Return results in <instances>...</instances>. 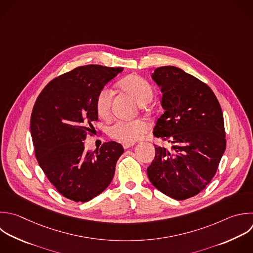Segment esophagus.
<instances>
[{
  "instance_id": "1",
  "label": "esophagus",
  "mask_w": 253,
  "mask_h": 253,
  "mask_svg": "<svg viewBox=\"0 0 253 253\" xmlns=\"http://www.w3.org/2000/svg\"><path fill=\"white\" fill-rule=\"evenodd\" d=\"M131 146H133V143H131V142H123V147L125 149H127V148H129Z\"/></svg>"
}]
</instances>
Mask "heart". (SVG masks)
<instances>
[{
    "mask_svg": "<svg viewBox=\"0 0 253 253\" xmlns=\"http://www.w3.org/2000/svg\"><path fill=\"white\" fill-rule=\"evenodd\" d=\"M120 87L128 93L138 105L148 103L153 97L150 84L138 75H129L120 82ZM95 107L97 114L102 118H108L112 108V91L108 87L102 88L96 95ZM147 125L141 120L116 121L108 127V133L113 138L124 142H134L146 131Z\"/></svg>",
    "mask_w": 253,
    "mask_h": 253,
    "instance_id": "1",
    "label": "heart"
}]
</instances>
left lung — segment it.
Returning a JSON list of instances; mask_svg holds the SVG:
<instances>
[{
    "instance_id": "1",
    "label": "left lung",
    "mask_w": 253,
    "mask_h": 253,
    "mask_svg": "<svg viewBox=\"0 0 253 253\" xmlns=\"http://www.w3.org/2000/svg\"><path fill=\"white\" fill-rule=\"evenodd\" d=\"M151 77L161 89L164 109L153 134L171 143L172 149L154 144L147 175L166 196L186 200L211 182L225 150L221 108L207 84L180 68L162 66Z\"/></svg>"
}]
</instances>
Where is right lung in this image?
<instances>
[{
  "label": "right lung",
  "mask_w": 253,
  "mask_h": 253,
  "mask_svg": "<svg viewBox=\"0 0 253 253\" xmlns=\"http://www.w3.org/2000/svg\"><path fill=\"white\" fill-rule=\"evenodd\" d=\"M123 68L80 66L50 81L38 97L31 118L36 157L56 190L74 202H88L111 183L122 144L105 142L85 151L83 140L98 120L97 93Z\"/></svg>",
  "instance_id": "add662e5"
}]
</instances>
